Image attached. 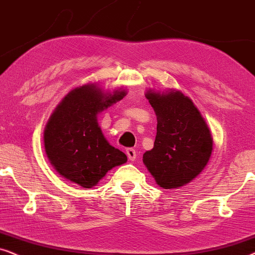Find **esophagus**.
<instances>
[{"label":"esophagus","instance_id":"esophagus-1","mask_svg":"<svg viewBox=\"0 0 255 255\" xmlns=\"http://www.w3.org/2000/svg\"><path fill=\"white\" fill-rule=\"evenodd\" d=\"M126 154H127L128 158H129L130 161H135V158H136V151H135V149L133 148H128L127 150H126Z\"/></svg>","mask_w":255,"mask_h":255}]
</instances>
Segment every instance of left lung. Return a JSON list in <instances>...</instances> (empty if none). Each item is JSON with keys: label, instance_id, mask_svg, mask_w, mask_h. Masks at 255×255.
<instances>
[{"label": "left lung", "instance_id": "8db88e82", "mask_svg": "<svg viewBox=\"0 0 255 255\" xmlns=\"http://www.w3.org/2000/svg\"><path fill=\"white\" fill-rule=\"evenodd\" d=\"M145 98L157 117V133L143 163L161 188H181L201 174L211 157L210 129L191 99L179 91L149 90Z\"/></svg>", "mask_w": 255, "mask_h": 255}]
</instances>
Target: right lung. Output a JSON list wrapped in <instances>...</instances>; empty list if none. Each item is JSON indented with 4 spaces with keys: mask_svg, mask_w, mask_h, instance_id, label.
Here are the masks:
<instances>
[{
    "mask_svg": "<svg viewBox=\"0 0 255 255\" xmlns=\"http://www.w3.org/2000/svg\"><path fill=\"white\" fill-rule=\"evenodd\" d=\"M126 91L105 93L96 84L79 86L64 98L47 121L44 145L56 171L85 189L97 185L127 156L108 143L97 114L124 99Z\"/></svg>",
    "mask_w": 255,
    "mask_h": 255,
    "instance_id": "obj_1",
    "label": "right lung"
}]
</instances>
